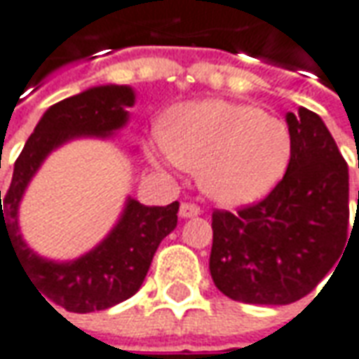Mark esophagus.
Wrapping results in <instances>:
<instances>
[{"label": "esophagus", "mask_w": 359, "mask_h": 359, "mask_svg": "<svg viewBox=\"0 0 359 359\" xmlns=\"http://www.w3.org/2000/svg\"><path fill=\"white\" fill-rule=\"evenodd\" d=\"M197 215H201V207H197L194 203L180 205V217L182 219H189V217H197Z\"/></svg>", "instance_id": "obj_1"}]
</instances>
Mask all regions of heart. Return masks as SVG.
Instances as JSON below:
<instances>
[{
    "mask_svg": "<svg viewBox=\"0 0 359 359\" xmlns=\"http://www.w3.org/2000/svg\"><path fill=\"white\" fill-rule=\"evenodd\" d=\"M156 165L197 170L205 194L222 205L258 201L291 158L287 125L262 109L209 100L175 107L148 144Z\"/></svg>",
    "mask_w": 359,
    "mask_h": 359,
    "instance_id": "b5f03b06",
    "label": "heart"
}]
</instances>
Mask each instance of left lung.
Masks as SVG:
<instances>
[{
  "label": "left lung",
  "instance_id": "1",
  "mask_svg": "<svg viewBox=\"0 0 359 359\" xmlns=\"http://www.w3.org/2000/svg\"><path fill=\"white\" fill-rule=\"evenodd\" d=\"M285 121L291 158L283 180L259 203L212 212L211 278L241 303L305 297L342 259L348 241V164L334 138L305 107Z\"/></svg>",
  "mask_w": 359,
  "mask_h": 359
}]
</instances>
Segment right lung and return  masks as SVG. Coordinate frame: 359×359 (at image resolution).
Here are the masks:
<instances>
[{
	"mask_svg": "<svg viewBox=\"0 0 359 359\" xmlns=\"http://www.w3.org/2000/svg\"><path fill=\"white\" fill-rule=\"evenodd\" d=\"M133 105L135 91L128 86L91 88L52 105L25 142L4 199L1 248L4 241L9 242L41 297L44 294L70 313L103 311L133 297L147 278L160 242L175 229L180 203L147 207L128 197L125 211L107 238L72 262L41 258L25 244L17 222L19 203L31 177L54 148L80 137H111L125 127L127 107Z\"/></svg>",
	"mask_w": 359,
	"mask_h": 359,
	"instance_id": "right-lung-1",
	"label": "right lung"
}]
</instances>
